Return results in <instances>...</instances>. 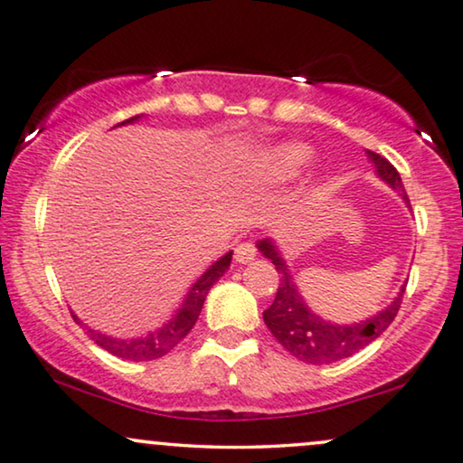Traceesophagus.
I'll use <instances>...</instances> for the list:
<instances>
[{
	"label": "esophagus",
	"instance_id": "1",
	"mask_svg": "<svg viewBox=\"0 0 463 463\" xmlns=\"http://www.w3.org/2000/svg\"><path fill=\"white\" fill-rule=\"evenodd\" d=\"M235 259H237V262H241V265H243V262L254 260L256 259V245L250 243V241L239 243L235 248Z\"/></svg>",
	"mask_w": 463,
	"mask_h": 463
}]
</instances>
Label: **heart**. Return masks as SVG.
I'll return each mask as SVG.
<instances>
[{
  "label": "heart",
  "mask_w": 463,
  "mask_h": 463,
  "mask_svg": "<svg viewBox=\"0 0 463 463\" xmlns=\"http://www.w3.org/2000/svg\"><path fill=\"white\" fill-rule=\"evenodd\" d=\"M314 151L303 143H286L269 151L262 160L265 175L273 181H288L299 177L303 168L312 162Z\"/></svg>",
  "instance_id": "1"
}]
</instances>
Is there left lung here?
Returning <instances> with one entry per match:
<instances>
[{
	"label": "left lung",
	"mask_w": 463,
	"mask_h": 463,
	"mask_svg": "<svg viewBox=\"0 0 463 463\" xmlns=\"http://www.w3.org/2000/svg\"><path fill=\"white\" fill-rule=\"evenodd\" d=\"M367 156H370L373 166H376L378 177L387 181L391 188L400 192L403 201L411 204V198L403 190L402 177L393 164L387 157L376 154V151H367ZM259 250L265 254V259L273 262L275 271L279 273V286L278 292H275V299L271 307L265 309L262 318H265V325L273 333V337L292 356H297L303 363L326 365V363H335L346 359V356H353L361 348H365L367 344H372L378 335H383V331L389 329V325L393 323L397 312H400L406 286H403L397 299L387 309H383V312L370 320H363V323L356 325L326 323V320L316 316L303 303L288 269H286V262L278 254L275 245L265 239V241L259 243Z\"/></svg>",
	"instance_id": "left-lung-1"
}]
</instances>
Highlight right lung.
<instances>
[{
  "label": "right lung",
  "mask_w": 463,
  "mask_h": 463,
  "mask_svg": "<svg viewBox=\"0 0 463 463\" xmlns=\"http://www.w3.org/2000/svg\"><path fill=\"white\" fill-rule=\"evenodd\" d=\"M134 119H138V115L121 121V124H130V121H134ZM121 124H117V126H121ZM231 260H232V251H228V254L222 256L218 262H213V265L196 279V284L192 286V290L188 292V297H185L184 306L179 307V312L175 314V318L168 320L162 329L149 333V335H145V337H137V339H117V337L104 335V333H96L91 329H87V335H90L93 342L98 344V346L109 350L110 354L119 356V359H128V361L160 359V356L171 353V350L177 346L181 339H184L192 331V326L196 325L198 316H201L204 297H207V292L212 290V286L218 282L222 275H224L228 265H231ZM72 318L76 320V323H80L76 316H72Z\"/></svg>",
  "instance_id": "right-lung-1"
}]
</instances>
